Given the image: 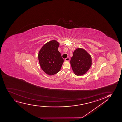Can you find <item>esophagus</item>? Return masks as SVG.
Masks as SVG:
<instances>
[{"label": "esophagus", "mask_w": 122, "mask_h": 122, "mask_svg": "<svg viewBox=\"0 0 122 122\" xmlns=\"http://www.w3.org/2000/svg\"><path fill=\"white\" fill-rule=\"evenodd\" d=\"M65 60L66 61H70V58L68 57L66 59H65Z\"/></svg>", "instance_id": "obj_1"}]
</instances>
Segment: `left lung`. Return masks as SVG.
<instances>
[{"label":"left lung","instance_id":"left-lung-1","mask_svg":"<svg viewBox=\"0 0 122 122\" xmlns=\"http://www.w3.org/2000/svg\"><path fill=\"white\" fill-rule=\"evenodd\" d=\"M70 64L74 74L81 76L85 74L91 67L92 58L85 50L78 48L74 52Z\"/></svg>","mask_w":122,"mask_h":122}]
</instances>
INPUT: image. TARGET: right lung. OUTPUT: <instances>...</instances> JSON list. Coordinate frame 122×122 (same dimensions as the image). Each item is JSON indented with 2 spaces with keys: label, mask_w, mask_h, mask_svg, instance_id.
I'll list each match as a JSON object with an SVG mask.
<instances>
[{
  "label": "right lung",
  "mask_w": 122,
  "mask_h": 122,
  "mask_svg": "<svg viewBox=\"0 0 122 122\" xmlns=\"http://www.w3.org/2000/svg\"><path fill=\"white\" fill-rule=\"evenodd\" d=\"M59 45L56 40L50 41L42 47L38 54L41 68L50 75L57 73L63 63V59L58 50Z\"/></svg>",
  "instance_id": "1"
}]
</instances>
